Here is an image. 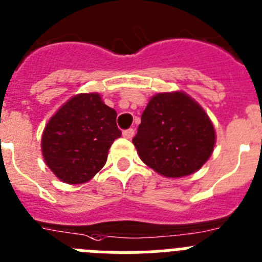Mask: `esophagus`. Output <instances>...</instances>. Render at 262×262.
<instances>
[{"mask_svg":"<svg viewBox=\"0 0 262 262\" xmlns=\"http://www.w3.org/2000/svg\"><path fill=\"white\" fill-rule=\"evenodd\" d=\"M122 136H124L125 138H128V140H130L132 137L134 136V129H126V130L122 132Z\"/></svg>","mask_w":262,"mask_h":262,"instance_id":"34e87169","label":"esophagus"}]
</instances>
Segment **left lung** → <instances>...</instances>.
Wrapping results in <instances>:
<instances>
[{
    "mask_svg": "<svg viewBox=\"0 0 262 262\" xmlns=\"http://www.w3.org/2000/svg\"><path fill=\"white\" fill-rule=\"evenodd\" d=\"M215 142L208 115L179 91L150 99L133 138L142 162L167 178H181L199 170L212 154Z\"/></svg>",
    "mask_w": 262,
    "mask_h": 262,
    "instance_id": "left-lung-1",
    "label": "left lung"
}]
</instances>
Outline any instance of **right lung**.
<instances>
[{"label":"right lung","instance_id":"add662e5","mask_svg":"<svg viewBox=\"0 0 262 262\" xmlns=\"http://www.w3.org/2000/svg\"><path fill=\"white\" fill-rule=\"evenodd\" d=\"M115 109L99 93L71 97L47 122L42 136V154L62 182L80 185L92 179L105 165L108 150L121 130Z\"/></svg>","mask_w":262,"mask_h":262}]
</instances>
